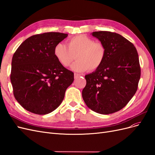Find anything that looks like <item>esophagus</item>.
<instances>
[{"label": "esophagus", "instance_id": "1", "mask_svg": "<svg viewBox=\"0 0 155 155\" xmlns=\"http://www.w3.org/2000/svg\"><path fill=\"white\" fill-rule=\"evenodd\" d=\"M81 76V74H77V73H75V74H74V78H75V79H77V78H78L79 77H80Z\"/></svg>", "mask_w": 155, "mask_h": 155}]
</instances>
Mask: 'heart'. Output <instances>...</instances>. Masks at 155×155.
<instances>
[{
    "label": "heart",
    "instance_id": "obj_1",
    "mask_svg": "<svg viewBox=\"0 0 155 155\" xmlns=\"http://www.w3.org/2000/svg\"><path fill=\"white\" fill-rule=\"evenodd\" d=\"M54 54L64 67H69L76 58L78 60L72 69L75 72H83L99 68L105 61L107 49L104 44L94 42L91 37L81 34L70 38L67 46L62 43H58L54 47Z\"/></svg>",
    "mask_w": 155,
    "mask_h": 155
}]
</instances>
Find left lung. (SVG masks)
I'll list each match as a JSON object with an SVG mask.
<instances>
[{
  "label": "left lung",
  "mask_w": 155,
  "mask_h": 155,
  "mask_svg": "<svg viewBox=\"0 0 155 155\" xmlns=\"http://www.w3.org/2000/svg\"><path fill=\"white\" fill-rule=\"evenodd\" d=\"M92 35L104 44L107 54L101 66L85 76L82 97L92 110L109 114L123 109L137 91L141 75L138 54L133 43L116 33Z\"/></svg>",
  "instance_id": "1"
}]
</instances>
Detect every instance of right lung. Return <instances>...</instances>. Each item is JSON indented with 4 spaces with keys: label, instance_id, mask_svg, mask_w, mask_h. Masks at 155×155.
<instances>
[{
    "label": "right lung",
    "instance_id": "right-lung-1",
    "mask_svg": "<svg viewBox=\"0 0 155 155\" xmlns=\"http://www.w3.org/2000/svg\"><path fill=\"white\" fill-rule=\"evenodd\" d=\"M68 36L59 32L37 34L26 39L14 53L10 75L13 95L32 113H50L61 104L74 81V73L61 64L55 46Z\"/></svg>",
    "mask_w": 155,
    "mask_h": 155
}]
</instances>
